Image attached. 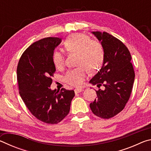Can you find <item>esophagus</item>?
I'll return each instance as SVG.
<instances>
[{
	"label": "esophagus",
	"mask_w": 151,
	"mask_h": 151,
	"mask_svg": "<svg viewBox=\"0 0 151 151\" xmlns=\"http://www.w3.org/2000/svg\"><path fill=\"white\" fill-rule=\"evenodd\" d=\"M83 91H84L83 89H82V88H76L75 90V93H81V92Z\"/></svg>",
	"instance_id": "34e87169"
}]
</instances>
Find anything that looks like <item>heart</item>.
I'll return each mask as SVG.
<instances>
[{
    "instance_id": "b5f03b06",
    "label": "heart",
    "mask_w": 151,
    "mask_h": 151,
    "mask_svg": "<svg viewBox=\"0 0 151 151\" xmlns=\"http://www.w3.org/2000/svg\"><path fill=\"white\" fill-rule=\"evenodd\" d=\"M64 47L68 53H77L76 65L79 66L66 73L65 81L71 86H81L87 76L88 70L95 73L103 65L104 48L98 40H91L83 33H74L68 36L64 42ZM52 61L57 68L65 65V58L59 51L56 50L53 53Z\"/></svg>"
}]
</instances>
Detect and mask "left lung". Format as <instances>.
<instances>
[{
    "label": "left lung",
    "mask_w": 151,
    "mask_h": 151,
    "mask_svg": "<svg viewBox=\"0 0 151 151\" xmlns=\"http://www.w3.org/2000/svg\"><path fill=\"white\" fill-rule=\"evenodd\" d=\"M104 48L103 66L89 83L104 89L96 91L97 98L90 104L92 112L110 119L124 109L131 96L134 72L129 49L121 40L106 32H93Z\"/></svg>",
    "instance_id": "obj_1"
}]
</instances>
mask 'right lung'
Instances as JSON below:
<instances>
[{"label": "right lung", "mask_w": 151, "mask_h": 151, "mask_svg": "<svg viewBox=\"0 0 151 151\" xmlns=\"http://www.w3.org/2000/svg\"><path fill=\"white\" fill-rule=\"evenodd\" d=\"M61 40L48 37L34 42L22 53L17 70L19 94L25 105L37 119L51 124L67 115L75 96L73 90L50 88L56 70L52 55Z\"/></svg>", "instance_id": "1"}]
</instances>
